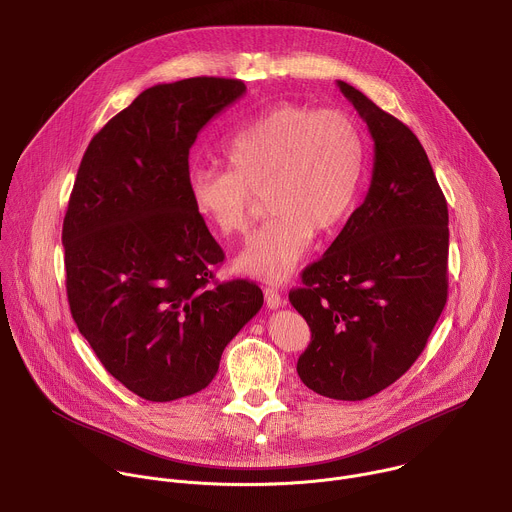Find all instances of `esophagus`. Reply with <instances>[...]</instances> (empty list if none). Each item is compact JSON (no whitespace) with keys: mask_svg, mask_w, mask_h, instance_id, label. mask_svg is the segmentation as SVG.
Listing matches in <instances>:
<instances>
[{"mask_svg":"<svg viewBox=\"0 0 512 512\" xmlns=\"http://www.w3.org/2000/svg\"><path fill=\"white\" fill-rule=\"evenodd\" d=\"M265 304L269 310H277L285 306V298H281V294L273 287H265Z\"/></svg>","mask_w":512,"mask_h":512,"instance_id":"34e87169","label":"esophagus"}]
</instances>
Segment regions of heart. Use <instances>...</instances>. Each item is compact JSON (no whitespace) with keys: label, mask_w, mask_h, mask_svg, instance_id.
Listing matches in <instances>:
<instances>
[{"label":"heart","mask_w":512,"mask_h":512,"mask_svg":"<svg viewBox=\"0 0 512 512\" xmlns=\"http://www.w3.org/2000/svg\"><path fill=\"white\" fill-rule=\"evenodd\" d=\"M223 154L229 168L190 170V204L218 235L239 237L263 196L271 218L237 255L235 271L283 283L314 231L334 229L352 210L364 172L362 131L344 111L281 103L237 129Z\"/></svg>","instance_id":"b5f03b06"}]
</instances>
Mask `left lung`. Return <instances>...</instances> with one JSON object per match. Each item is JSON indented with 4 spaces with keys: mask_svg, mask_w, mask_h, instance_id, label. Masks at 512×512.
I'll return each mask as SVG.
<instances>
[{
    "mask_svg": "<svg viewBox=\"0 0 512 512\" xmlns=\"http://www.w3.org/2000/svg\"><path fill=\"white\" fill-rule=\"evenodd\" d=\"M338 87L375 141L373 178L289 302L312 332L298 358L302 383L362 401L409 371L446 306L448 202L415 133L348 83Z\"/></svg>",
    "mask_w": 512,
    "mask_h": 512,
    "instance_id": "8db88e82",
    "label": "left lung"
}]
</instances>
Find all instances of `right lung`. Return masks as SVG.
<instances>
[{
	"label": "right lung",
	"instance_id": "add662e5",
	"mask_svg": "<svg viewBox=\"0 0 512 512\" xmlns=\"http://www.w3.org/2000/svg\"><path fill=\"white\" fill-rule=\"evenodd\" d=\"M245 91L218 77L145 89L91 139L77 172L62 225L70 314L107 373L145 401L208 387L263 306L253 281L210 287L225 253L188 198L198 131Z\"/></svg>",
	"mask_w": 512,
	"mask_h": 512
}]
</instances>
